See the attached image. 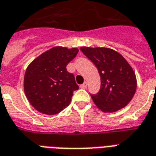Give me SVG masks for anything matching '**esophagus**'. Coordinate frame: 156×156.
I'll list each match as a JSON object with an SVG mask.
<instances>
[{
  "instance_id": "34e87169",
  "label": "esophagus",
  "mask_w": 156,
  "mask_h": 156,
  "mask_svg": "<svg viewBox=\"0 0 156 156\" xmlns=\"http://www.w3.org/2000/svg\"><path fill=\"white\" fill-rule=\"evenodd\" d=\"M87 85H88L87 82H84V83H83V84L80 85V88H87Z\"/></svg>"
}]
</instances>
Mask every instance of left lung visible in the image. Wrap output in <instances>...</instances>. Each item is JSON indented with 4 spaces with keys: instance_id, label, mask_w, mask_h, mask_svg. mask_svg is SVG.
I'll return each instance as SVG.
<instances>
[{
    "instance_id": "left-lung-1",
    "label": "left lung",
    "mask_w": 156,
    "mask_h": 156,
    "mask_svg": "<svg viewBox=\"0 0 156 156\" xmlns=\"http://www.w3.org/2000/svg\"><path fill=\"white\" fill-rule=\"evenodd\" d=\"M80 50L94 62L101 78L99 91L90 94L95 105L105 113L125 107L134 97L137 87L130 65L122 55L110 48L82 47Z\"/></svg>"
}]
</instances>
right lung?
<instances>
[{"instance_id": "add662e5", "label": "right lung", "mask_w": 156, "mask_h": 156, "mask_svg": "<svg viewBox=\"0 0 156 156\" xmlns=\"http://www.w3.org/2000/svg\"><path fill=\"white\" fill-rule=\"evenodd\" d=\"M78 52V48L54 47L29 64L24 77V91L37 111L56 115L69 105L78 85L66 67Z\"/></svg>"}]
</instances>
